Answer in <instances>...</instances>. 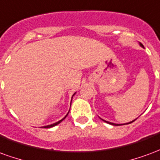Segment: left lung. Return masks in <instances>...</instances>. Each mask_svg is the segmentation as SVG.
I'll return each mask as SVG.
<instances>
[{"mask_svg":"<svg viewBox=\"0 0 160 160\" xmlns=\"http://www.w3.org/2000/svg\"><path fill=\"white\" fill-rule=\"evenodd\" d=\"M140 46H141V47H142V48H144V46L142 45L141 42H140ZM100 119L102 121H104V122H107V123H109V124H111V125H114V126H118V125H122V124L113 123V122H108V121L104 120V119H102V118H100ZM134 120H135V119H134ZM134 120H133V121H132V122H127V123H124V124H129V123H131V122H134ZM124 124H123V125H124Z\"/></svg>","mask_w":160,"mask_h":160,"instance_id":"left-lung-1","label":"left lung"}]
</instances>
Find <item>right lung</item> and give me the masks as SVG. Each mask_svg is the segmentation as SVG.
<instances>
[{"label": "right lung", "instance_id": "1", "mask_svg": "<svg viewBox=\"0 0 160 160\" xmlns=\"http://www.w3.org/2000/svg\"><path fill=\"white\" fill-rule=\"evenodd\" d=\"M75 93H76V92H74V93L73 94V96H72V98H73V96L75 95ZM71 102H72V99H71ZM70 106H71V104H70ZM69 111H70V110H69ZM69 111H68V114H67L66 116H65V117H64V118H62V119H61V120L58 121V122H55V123L49 124V125H47V126H43V128H52V127H55V126H56V125H58V124H59V123H61V122H62V121L64 120L65 118H66L67 116L68 115V113H69Z\"/></svg>", "mask_w": 160, "mask_h": 160}]
</instances>
